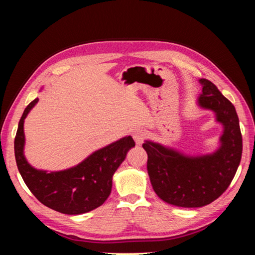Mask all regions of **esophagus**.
Instances as JSON below:
<instances>
[{"instance_id": "34e87169", "label": "esophagus", "mask_w": 255, "mask_h": 255, "mask_svg": "<svg viewBox=\"0 0 255 255\" xmlns=\"http://www.w3.org/2000/svg\"><path fill=\"white\" fill-rule=\"evenodd\" d=\"M132 134H133V138H134L136 144L137 145H141L142 142H143V138H144V133L142 132V130L137 128V129L133 130Z\"/></svg>"}]
</instances>
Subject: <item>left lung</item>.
I'll return each mask as SVG.
<instances>
[{"label":"left lung","mask_w":255,"mask_h":255,"mask_svg":"<svg viewBox=\"0 0 255 255\" xmlns=\"http://www.w3.org/2000/svg\"><path fill=\"white\" fill-rule=\"evenodd\" d=\"M200 83L203 85L200 106L214 111L225 127L220 149L210 155L188 157L158 143L142 144L154 191L165 202L181 207H201L218 199L232 182L243 153L234 105L211 81L201 79Z\"/></svg>","instance_id":"left-lung-1"}]
</instances>
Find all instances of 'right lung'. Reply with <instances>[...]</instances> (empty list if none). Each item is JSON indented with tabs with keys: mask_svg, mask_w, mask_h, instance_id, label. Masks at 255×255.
I'll list each match as a JSON object with an SVG mask.
<instances>
[{
	"mask_svg": "<svg viewBox=\"0 0 255 255\" xmlns=\"http://www.w3.org/2000/svg\"><path fill=\"white\" fill-rule=\"evenodd\" d=\"M37 102L38 99H35L26 106L14 137V157L23 181L38 201L54 211L80 215L95 210L109 198L115 171L125 160L128 150L135 146L133 138H122L68 170L51 173L36 170L23 155V123Z\"/></svg>",
	"mask_w": 255,
	"mask_h": 255,
	"instance_id": "1",
	"label": "right lung"
}]
</instances>
